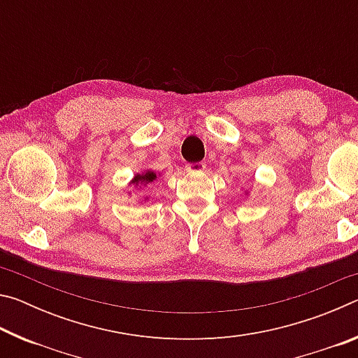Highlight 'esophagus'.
Returning <instances> with one entry per match:
<instances>
[{
    "instance_id": "34e87169",
    "label": "esophagus",
    "mask_w": 358,
    "mask_h": 358,
    "mask_svg": "<svg viewBox=\"0 0 358 358\" xmlns=\"http://www.w3.org/2000/svg\"><path fill=\"white\" fill-rule=\"evenodd\" d=\"M207 166L203 164V162H196V164H186V171L187 172H203Z\"/></svg>"
}]
</instances>
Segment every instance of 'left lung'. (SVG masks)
Masks as SVG:
<instances>
[{"label":"left lung","instance_id":"left-lung-1","mask_svg":"<svg viewBox=\"0 0 358 358\" xmlns=\"http://www.w3.org/2000/svg\"><path fill=\"white\" fill-rule=\"evenodd\" d=\"M248 196H250V192H248V191H245V197H248Z\"/></svg>","mask_w":358,"mask_h":358}]
</instances>
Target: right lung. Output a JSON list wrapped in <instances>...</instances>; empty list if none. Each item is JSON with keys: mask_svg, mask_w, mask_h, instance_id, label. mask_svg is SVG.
Here are the masks:
<instances>
[{"mask_svg": "<svg viewBox=\"0 0 358 358\" xmlns=\"http://www.w3.org/2000/svg\"><path fill=\"white\" fill-rule=\"evenodd\" d=\"M161 175H162L161 172H156V171H153V169H143L141 173H136L134 177H132V180L128 183V187L129 186H134L136 189L141 191V189H143V186L151 185V183H153V181H156L157 178H159ZM128 196L129 197L132 196V192L129 189H128ZM148 201H150V197L145 196L142 201H141V203L148 202Z\"/></svg>", "mask_w": 358, "mask_h": 358, "instance_id": "add662e5", "label": "right lung"}]
</instances>
